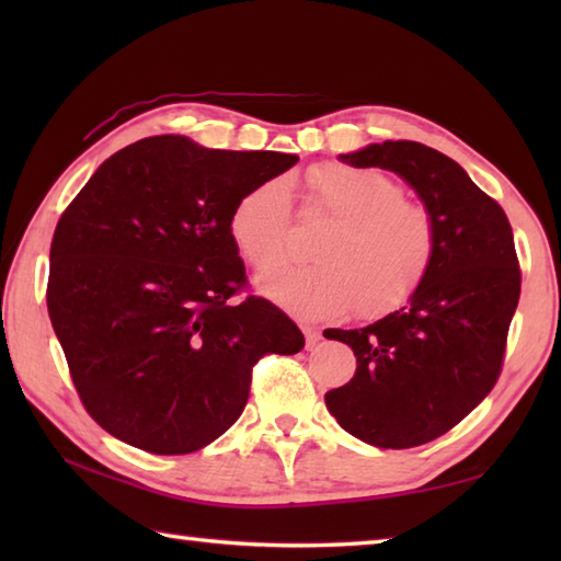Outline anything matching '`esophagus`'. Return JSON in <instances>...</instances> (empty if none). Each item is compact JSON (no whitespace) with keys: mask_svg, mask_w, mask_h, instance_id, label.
<instances>
[{"mask_svg":"<svg viewBox=\"0 0 561 561\" xmlns=\"http://www.w3.org/2000/svg\"><path fill=\"white\" fill-rule=\"evenodd\" d=\"M301 330H304V335H306V347L313 350L316 344L320 342V330L316 325H301Z\"/></svg>","mask_w":561,"mask_h":561,"instance_id":"1","label":"esophagus"}]
</instances>
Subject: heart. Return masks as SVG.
Returning <instances> with one entry per match:
<instances>
[{"instance_id": "1", "label": "heart", "mask_w": 561, "mask_h": 561, "mask_svg": "<svg viewBox=\"0 0 561 561\" xmlns=\"http://www.w3.org/2000/svg\"><path fill=\"white\" fill-rule=\"evenodd\" d=\"M308 205L337 219L320 238L313 265H279L257 279L260 294L301 318H332L362 304L366 316L410 301L428 277L436 229L392 178L352 165H320L306 178ZM291 190L267 181L236 199L229 236L248 265L277 262L289 245Z\"/></svg>"}]
</instances>
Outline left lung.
<instances>
[{
  "label": "left lung",
  "instance_id": "obj_1",
  "mask_svg": "<svg viewBox=\"0 0 561 561\" xmlns=\"http://www.w3.org/2000/svg\"><path fill=\"white\" fill-rule=\"evenodd\" d=\"M340 161L398 173L434 221L436 255L400 311L359 330L323 332L356 356L354 378L328 390L325 404L364 444L422 446L465 420L502 374L520 296L514 231L460 163L420 141L368 145Z\"/></svg>",
  "mask_w": 561,
  "mask_h": 561
}]
</instances>
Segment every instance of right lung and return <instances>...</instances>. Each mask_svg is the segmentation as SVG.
I'll return each mask as SVG.
<instances>
[{"mask_svg": "<svg viewBox=\"0 0 561 561\" xmlns=\"http://www.w3.org/2000/svg\"><path fill=\"white\" fill-rule=\"evenodd\" d=\"M299 161L181 135L103 161L57 221L47 313L87 412L125 444L183 456L241 416L262 354L304 350L277 306L248 296L229 236L236 199Z\"/></svg>", "mask_w": 561, "mask_h": 561, "instance_id": "add662e5", "label": "right lung"}]
</instances>
